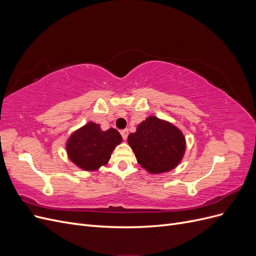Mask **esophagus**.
<instances>
[{
  "label": "esophagus",
  "instance_id": "esophagus-1",
  "mask_svg": "<svg viewBox=\"0 0 256 256\" xmlns=\"http://www.w3.org/2000/svg\"><path fill=\"white\" fill-rule=\"evenodd\" d=\"M128 129H124V130H122L120 131V134H122V138L124 140H127V138H128Z\"/></svg>",
  "mask_w": 256,
  "mask_h": 256
}]
</instances>
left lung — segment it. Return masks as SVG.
<instances>
[{
	"mask_svg": "<svg viewBox=\"0 0 256 256\" xmlns=\"http://www.w3.org/2000/svg\"><path fill=\"white\" fill-rule=\"evenodd\" d=\"M128 143L138 164L152 174L168 172L182 161L186 150V138L173 124L156 116H150L138 124Z\"/></svg>",
	"mask_w": 256,
	"mask_h": 256,
	"instance_id": "obj_1",
	"label": "left lung"
}]
</instances>
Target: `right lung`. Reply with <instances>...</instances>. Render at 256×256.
Returning a JSON list of instances; mask_svg holds the SVG:
<instances>
[{"label": "right lung", "instance_id": "1", "mask_svg": "<svg viewBox=\"0 0 256 256\" xmlns=\"http://www.w3.org/2000/svg\"><path fill=\"white\" fill-rule=\"evenodd\" d=\"M114 128L102 131L96 122H88L69 136L66 143L68 158L84 171H95L106 166L114 148L122 142Z\"/></svg>", "mask_w": 256, "mask_h": 256}]
</instances>
